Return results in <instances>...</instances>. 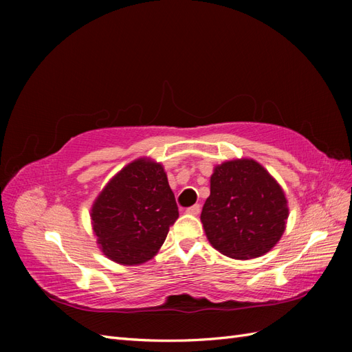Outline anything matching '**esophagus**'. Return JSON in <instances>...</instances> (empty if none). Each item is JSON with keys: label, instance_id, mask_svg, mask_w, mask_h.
Returning <instances> with one entry per match:
<instances>
[{"label": "esophagus", "instance_id": "1", "mask_svg": "<svg viewBox=\"0 0 352 352\" xmlns=\"http://www.w3.org/2000/svg\"><path fill=\"white\" fill-rule=\"evenodd\" d=\"M199 210H201V206L199 204H195V206H192V207H189V208H186V214H192V216H197L198 212H199Z\"/></svg>", "mask_w": 352, "mask_h": 352}]
</instances>
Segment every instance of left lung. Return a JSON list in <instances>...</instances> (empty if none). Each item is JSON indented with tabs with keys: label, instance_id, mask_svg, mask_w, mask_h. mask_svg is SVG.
Wrapping results in <instances>:
<instances>
[{
	"label": "left lung",
	"instance_id": "obj_1",
	"mask_svg": "<svg viewBox=\"0 0 352 352\" xmlns=\"http://www.w3.org/2000/svg\"><path fill=\"white\" fill-rule=\"evenodd\" d=\"M287 216L283 189L255 160H230L214 167L201 212L212 248L235 260L261 257L282 238Z\"/></svg>",
	"mask_w": 352,
	"mask_h": 352
}]
</instances>
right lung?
Masks as SVG:
<instances>
[{"mask_svg":"<svg viewBox=\"0 0 352 352\" xmlns=\"http://www.w3.org/2000/svg\"><path fill=\"white\" fill-rule=\"evenodd\" d=\"M177 217L164 167L150 158H138L123 167L91 208L92 229L101 251L123 265L151 260Z\"/></svg>","mask_w":352,"mask_h":352,"instance_id":"add662e5","label":"right lung"}]
</instances>
